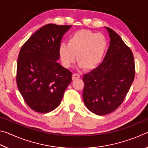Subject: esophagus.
Returning a JSON list of instances; mask_svg holds the SVG:
<instances>
[{
	"label": "esophagus",
	"instance_id": "obj_1",
	"mask_svg": "<svg viewBox=\"0 0 148 148\" xmlns=\"http://www.w3.org/2000/svg\"><path fill=\"white\" fill-rule=\"evenodd\" d=\"M80 77V75L79 74H77V73H74L72 74V79L74 80V79H78Z\"/></svg>",
	"mask_w": 148,
	"mask_h": 148
}]
</instances>
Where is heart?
Returning a JSON list of instances; mask_svg holds the SVG:
<instances>
[{"instance_id":"heart-1","label":"heart","mask_w":148,"mask_h":148,"mask_svg":"<svg viewBox=\"0 0 148 148\" xmlns=\"http://www.w3.org/2000/svg\"><path fill=\"white\" fill-rule=\"evenodd\" d=\"M106 47L104 35L89 30H79L70 37L68 44L60 45L59 54L62 64L66 68L75 61L76 55L79 68L91 70L101 62Z\"/></svg>"}]
</instances>
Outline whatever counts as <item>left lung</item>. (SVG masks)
Instances as JSON below:
<instances>
[{"label": "left lung", "instance_id": "obj_1", "mask_svg": "<svg viewBox=\"0 0 148 148\" xmlns=\"http://www.w3.org/2000/svg\"><path fill=\"white\" fill-rule=\"evenodd\" d=\"M105 28L110 38L106 56L98 67L83 77L85 105L99 116L111 113L121 104L135 75L132 51L116 32Z\"/></svg>", "mask_w": 148, "mask_h": 148}]
</instances>
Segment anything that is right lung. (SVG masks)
Here are the masks:
<instances>
[{
    "mask_svg": "<svg viewBox=\"0 0 148 148\" xmlns=\"http://www.w3.org/2000/svg\"><path fill=\"white\" fill-rule=\"evenodd\" d=\"M71 27L46 25L35 32L20 50L17 87L26 104L35 112L47 113L58 107L72 82V72L57 61L62 36Z\"/></svg>",
    "mask_w": 148,
    "mask_h": 148,
    "instance_id": "add662e5",
    "label": "right lung"
}]
</instances>
